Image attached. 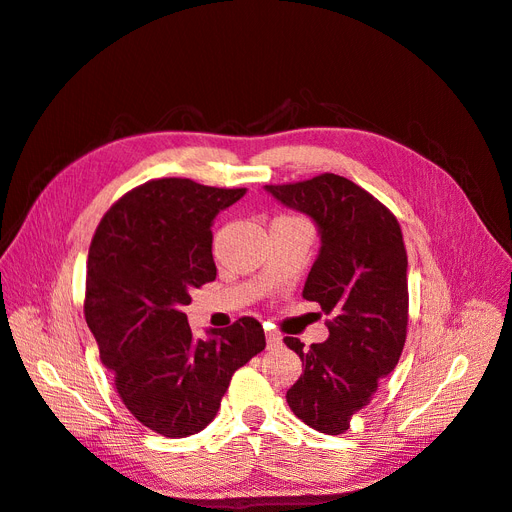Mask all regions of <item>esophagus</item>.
Masks as SVG:
<instances>
[{"label": "esophagus", "instance_id": "34e87169", "mask_svg": "<svg viewBox=\"0 0 512 512\" xmlns=\"http://www.w3.org/2000/svg\"><path fill=\"white\" fill-rule=\"evenodd\" d=\"M280 344H282V338H280L278 331L267 329V347L273 349V347H280Z\"/></svg>", "mask_w": 512, "mask_h": 512}]
</instances>
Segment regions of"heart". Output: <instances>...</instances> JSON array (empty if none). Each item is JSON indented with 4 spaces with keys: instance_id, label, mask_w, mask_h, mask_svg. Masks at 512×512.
Listing matches in <instances>:
<instances>
[{
    "instance_id": "b5f03b06",
    "label": "heart",
    "mask_w": 512,
    "mask_h": 512,
    "mask_svg": "<svg viewBox=\"0 0 512 512\" xmlns=\"http://www.w3.org/2000/svg\"><path fill=\"white\" fill-rule=\"evenodd\" d=\"M280 217H293V215H280Z\"/></svg>"
}]
</instances>
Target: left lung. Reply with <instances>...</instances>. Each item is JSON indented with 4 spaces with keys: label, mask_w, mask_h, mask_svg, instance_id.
Wrapping results in <instances>:
<instances>
[{
    "label": "left lung",
    "mask_w": 512,
    "mask_h": 512,
    "mask_svg": "<svg viewBox=\"0 0 512 512\" xmlns=\"http://www.w3.org/2000/svg\"><path fill=\"white\" fill-rule=\"evenodd\" d=\"M282 204L310 215L321 230V252L303 297L329 316V338L303 349L284 342L303 362L286 392L295 416L314 431L340 435L396 368L407 340V250L398 219L366 189L338 174L267 185Z\"/></svg>",
    "instance_id": "1"
}]
</instances>
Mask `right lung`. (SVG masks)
<instances>
[{
  "instance_id": "1",
  "label": "right lung",
  "mask_w": 512,
  "mask_h": 512,
  "mask_svg": "<svg viewBox=\"0 0 512 512\" xmlns=\"http://www.w3.org/2000/svg\"><path fill=\"white\" fill-rule=\"evenodd\" d=\"M245 189L157 178L112 204L90 243L84 314L101 362L135 420L163 437L202 431L234 370L265 349V331L241 316L211 340H193L185 306L213 282L215 215Z\"/></svg>"
}]
</instances>
